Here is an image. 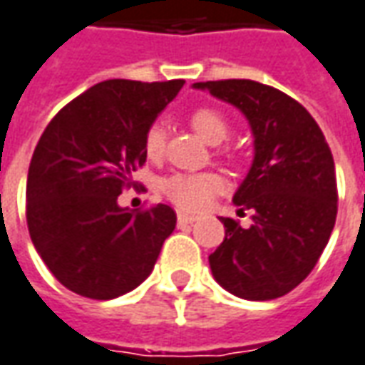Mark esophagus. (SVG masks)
Wrapping results in <instances>:
<instances>
[{"label":"esophagus","mask_w":365,"mask_h":365,"mask_svg":"<svg viewBox=\"0 0 365 365\" xmlns=\"http://www.w3.org/2000/svg\"><path fill=\"white\" fill-rule=\"evenodd\" d=\"M193 221H197L195 215H190V213H178V225H191Z\"/></svg>","instance_id":"34e87169"}]
</instances>
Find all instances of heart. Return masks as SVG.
Listing matches in <instances>:
<instances>
[{"instance_id":"1","label":"heart","mask_w":365,"mask_h":365,"mask_svg":"<svg viewBox=\"0 0 365 365\" xmlns=\"http://www.w3.org/2000/svg\"><path fill=\"white\" fill-rule=\"evenodd\" d=\"M191 128L209 144H219L229 136L231 126L225 114L211 106H200L190 114ZM165 134L160 124H150L142 138V148L148 160H160L164 154ZM225 187V180L217 172H175L160 182V191L175 207L200 211Z\"/></svg>"}]
</instances>
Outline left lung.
Segmentation results:
<instances>
[{"label": "left lung", "mask_w": 365, "mask_h": 365, "mask_svg": "<svg viewBox=\"0 0 365 365\" xmlns=\"http://www.w3.org/2000/svg\"><path fill=\"white\" fill-rule=\"evenodd\" d=\"M247 116L255 160L237 190L243 227L221 217L225 239L209 255L219 284L247 300H272L297 289L328 245L338 187L330 146L310 112L279 88L247 78L195 83Z\"/></svg>", "instance_id": "1"}]
</instances>
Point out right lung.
Masks as SVG:
<instances>
[{
    "mask_svg": "<svg viewBox=\"0 0 365 365\" xmlns=\"http://www.w3.org/2000/svg\"><path fill=\"white\" fill-rule=\"evenodd\" d=\"M185 81L112 78L78 94L41 134L27 174V227L53 277L110 300L148 279L175 229V211L118 205L146 164L142 138Z\"/></svg>",
    "mask_w": 365,
    "mask_h": 365,
    "instance_id": "1",
    "label": "right lung"
}]
</instances>
